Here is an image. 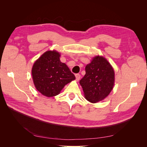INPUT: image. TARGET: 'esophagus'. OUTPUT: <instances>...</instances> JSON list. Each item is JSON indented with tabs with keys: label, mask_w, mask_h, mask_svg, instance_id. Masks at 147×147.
Here are the masks:
<instances>
[{
	"label": "esophagus",
	"mask_w": 147,
	"mask_h": 147,
	"mask_svg": "<svg viewBox=\"0 0 147 147\" xmlns=\"http://www.w3.org/2000/svg\"><path fill=\"white\" fill-rule=\"evenodd\" d=\"M75 77H76V80L79 81L80 78V75L78 74H75Z\"/></svg>",
	"instance_id": "34e87169"
}]
</instances>
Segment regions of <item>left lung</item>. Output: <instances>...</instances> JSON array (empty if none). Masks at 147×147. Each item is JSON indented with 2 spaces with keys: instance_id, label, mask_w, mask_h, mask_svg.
Masks as SVG:
<instances>
[{
  "instance_id": "obj_1",
  "label": "left lung",
  "mask_w": 147,
  "mask_h": 147,
  "mask_svg": "<svg viewBox=\"0 0 147 147\" xmlns=\"http://www.w3.org/2000/svg\"><path fill=\"white\" fill-rule=\"evenodd\" d=\"M85 70L86 74L80 81L85 98L92 103L104 99L114 86L112 65L104 57L97 56L86 65Z\"/></svg>"
}]
</instances>
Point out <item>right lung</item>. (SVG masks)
Segmentation results:
<instances>
[{
	"mask_svg": "<svg viewBox=\"0 0 147 147\" xmlns=\"http://www.w3.org/2000/svg\"><path fill=\"white\" fill-rule=\"evenodd\" d=\"M60 56L55 50L47 51L35 62L32 69L35 88L48 97L59 94L65 84L75 79L67 65L61 62Z\"/></svg>",
	"mask_w": 147,
	"mask_h": 147,
	"instance_id": "add662e5",
	"label": "right lung"
}]
</instances>
